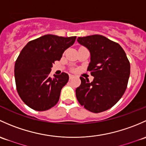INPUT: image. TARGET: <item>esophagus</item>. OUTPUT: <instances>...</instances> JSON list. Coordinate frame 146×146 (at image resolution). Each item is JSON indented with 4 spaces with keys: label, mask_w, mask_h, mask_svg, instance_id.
<instances>
[{
    "label": "esophagus",
    "mask_w": 146,
    "mask_h": 146,
    "mask_svg": "<svg viewBox=\"0 0 146 146\" xmlns=\"http://www.w3.org/2000/svg\"><path fill=\"white\" fill-rule=\"evenodd\" d=\"M74 77V75H72V74H70V79H73Z\"/></svg>",
    "instance_id": "1"
}]
</instances>
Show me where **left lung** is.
<instances>
[{"instance_id":"1","label":"left lung","mask_w":146,"mask_h":146,"mask_svg":"<svg viewBox=\"0 0 146 146\" xmlns=\"http://www.w3.org/2000/svg\"><path fill=\"white\" fill-rule=\"evenodd\" d=\"M78 42L91 52L87 71L94 76L92 82L81 76L76 96L81 106L94 113L113 107L127 89L130 63L119 43L101 35L79 37Z\"/></svg>"}]
</instances>
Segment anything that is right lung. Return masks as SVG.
Segmentation results:
<instances>
[{"mask_svg": "<svg viewBox=\"0 0 146 146\" xmlns=\"http://www.w3.org/2000/svg\"><path fill=\"white\" fill-rule=\"evenodd\" d=\"M76 38L48 34L29 41L20 52L15 64L16 88L22 101L31 109L48 110L58 103L69 75L62 72L51 78V67Z\"/></svg>", "mask_w": 146, "mask_h": 146, "instance_id": "obj_1", "label": "right lung"}]
</instances>
